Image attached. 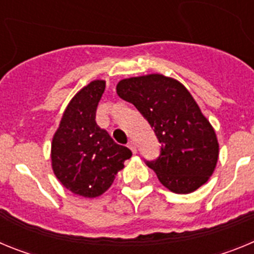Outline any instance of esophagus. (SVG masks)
<instances>
[{
    "instance_id": "1",
    "label": "esophagus",
    "mask_w": 254,
    "mask_h": 254,
    "mask_svg": "<svg viewBox=\"0 0 254 254\" xmlns=\"http://www.w3.org/2000/svg\"><path fill=\"white\" fill-rule=\"evenodd\" d=\"M128 147H129V149H131V151L133 152V154H136L137 149H136V143H134V141H129V142H128Z\"/></svg>"
}]
</instances>
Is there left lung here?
Returning <instances> with one entry per match:
<instances>
[{
  "label": "left lung",
  "instance_id": "left-lung-1",
  "mask_svg": "<svg viewBox=\"0 0 254 254\" xmlns=\"http://www.w3.org/2000/svg\"><path fill=\"white\" fill-rule=\"evenodd\" d=\"M117 94L137 108L161 143L158 159L146 161L161 185L179 194L205 185L216 167L219 143L190 91L174 78L152 73L125 78Z\"/></svg>",
  "mask_w": 254,
  "mask_h": 254
}]
</instances>
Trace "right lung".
Segmentation results:
<instances>
[{"label": "right lung", "instance_id": "1", "mask_svg": "<svg viewBox=\"0 0 254 254\" xmlns=\"http://www.w3.org/2000/svg\"><path fill=\"white\" fill-rule=\"evenodd\" d=\"M104 90L105 81L95 80L78 91L52 141V168L58 181L72 193L89 198L111 187L132 155L96 125V108Z\"/></svg>", "mask_w": 254, "mask_h": 254}]
</instances>
